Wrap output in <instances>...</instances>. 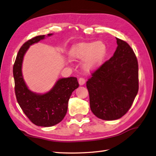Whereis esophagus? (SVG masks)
I'll return each instance as SVG.
<instances>
[{"mask_svg":"<svg viewBox=\"0 0 156 156\" xmlns=\"http://www.w3.org/2000/svg\"><path fill=\"white\" fill-rule=\"evenodd\" d=\"M86 83V79L83 77H80L79 79V83L80 86H83Z\"/></svg>","mask_w":156,"mask_h":156,"instance_id":"esophagus-1","label":"esophagus"}]
</instances>
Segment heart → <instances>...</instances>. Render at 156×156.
<instances>
[{"instance_id":"b5f03b06","label":"heart","mask_w":156,"mask_h":156,"mask_svg":"<svg viewBox=\"0 0 156 156\" xmlns=\"http://www.w3.org/2000/svg\"><path fill=\"white\" fill-rule=\"evenodd\" d=\"M107 54V47L102 41L80 43L73 46L70 56L73 60H83L82 67L86 72H92L103 63Z\"/></svg>"}]
</instances>
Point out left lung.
<instances>
[{
	"mask_svg": "<svg viewBox=\"0 0 156 156\" xmlns=\"http://www.w3.org/2000/svg\"><path fill=\"white\" fill-rule=\"evenodd\" d=\"M109 60L92 73L86 86L90 108L100 119L115 120L128 112L139 91V64L131 47L116 38Z\"/></svg>",
	"mask_w": 156,
	"mask_h": 156,
	"instance_id": "left-lung-1",
	"label": "left lung"
}]
</instances>
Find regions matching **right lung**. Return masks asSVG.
Returning <instances> with one entry per match:
<instances>
[{
	"label": "right lung",
	"instance_id": "add662e5",
	"mask_svg": "<svg viewBox=\"0 0 156 156\" xmlns=\"http://www.w3.org/2000/svg\"><path fill=\"white\" fill-rule=\"evenodd\" d=\"M53 34H48L51 36ZM45 39V35L35 37L21 47L13 64L15 93L20 107L34 124L49 127L60 122L66 115L69 100L72 92L79 87L76 77L58 80L49 92L38 94L28 89L23 79L22 66L23 55L30 45Z\"/></svg>",
	"mask_w": 156,
	"mask_h": 156
}]
</instances>
